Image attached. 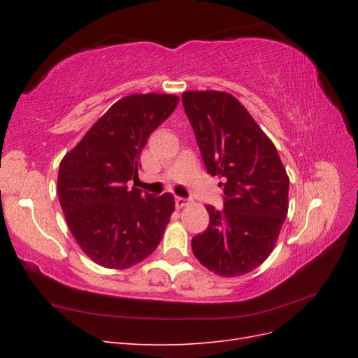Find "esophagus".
Masks as SVG:
<instances>
[{
    "mask_svg": "<svg viewBox=\"0 0 358 358\" xmlns=\"http://www.w3.org/2000/svg\"><path fill=\"white\" fill-rule=\"evenodd\" d=\"M175 201H176V208H178V209L185 208V206L188 204V200H187V199H183V197H176V199H175Z\"/></svg>",
    "mask_w": 358,
    "mask_h": 358,
    "instance_id": "obj_1",
    "label": "esophagus"
}]
</instances>
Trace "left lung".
Masks as SVG:
<instances>
[{"label":"left lung","instance_id":"left-lung-1","mask_svg":"<svg viewBox=\"0 0 358 358\" xmlns=\"http://www.w3.org/2000/svg\"><path fill=\"white\" fill-rule=\"evenodd\" d=\"M182 104L206 170L224 179V209L206 206L209 225L192 237V252L220 276L252 272L272 254L287 218L289 179L282 161L231 94L188 91Z\"/></svg>","mask_w":358,"mask_h":358}]
</instances>
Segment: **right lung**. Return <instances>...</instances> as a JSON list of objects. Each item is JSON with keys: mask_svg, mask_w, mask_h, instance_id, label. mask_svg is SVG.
<instances>
[{"mask_svg": "<svg viewBox=\"0 0 358 358\" xmlns=\"http://www.w3.org/2000/svg\"><path fill=\"white\" fill-rule=\"evenodd\" d=\"M170 94H133L116 101L62 158L58 197L82 251L107 268H128L159 245L175 212L170 192L128 188L149 136L176 109Z\"/></svg>", "mask_w": 358, "mask_h": 358, "instance_id": "right-lung-1", "label": "right lung"}]
</instances>
